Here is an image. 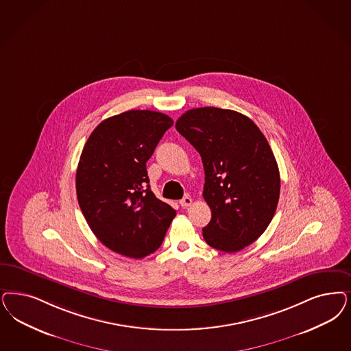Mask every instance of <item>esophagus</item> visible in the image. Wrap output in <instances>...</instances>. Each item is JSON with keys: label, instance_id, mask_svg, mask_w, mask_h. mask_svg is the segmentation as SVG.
<instances>
[{"label": "esophagus", "instance_id": "1", "mask_svg": "<svg viewBox=\"0 0 351 351\" xmlns=\"http://www.w3.org/2000/svg\"><path fill=\"white\" fill-rule=\"evenodd\" d=\"M192 197L191 195H185L184 198H182V201H180V205L182 206V207H188V206L192 205Z\"/></svg>", "mask_w": 351, "mask_h": 351}]
</instances>
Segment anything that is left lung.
<instances>
[{
	"label": "left lung",
	"mask_w": 351,
	"mask_h": 351,
	"mask_svg": "<svg viewBox=\"0 0 351 351\" xmlns=\"http://www.w3.org/2000/svg\"><path fill=\"white\" fill-rule=\"evenodd\" d=\"M176 130L202 158L211 220L205 241L224 253L253 243L275 215L280 172L265 134L250 118L219 108L188 110Z\"/></svg>",
	"instance_id": "left-lung-1"
}]
</instances>
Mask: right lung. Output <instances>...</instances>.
I'll return each instance as SVG.
<instances>
[{"label": "right lung", "instance_id": "1", "mask_svg": "<svg viewBox=\"0 0 351 351\" xmlns=\"http://www.w3.org/2000/svg\"><path fill=\"white\" fill-rule=\"evenodd\" d=\"M173 124L169 115L130 110L90 133L76 171L88 226L110 250L134 259L157 250L176 211L150 189L146 162Z\"/></svg>", "mask_w": 351, "mask_h": 351}]
</instances>
